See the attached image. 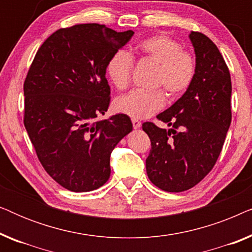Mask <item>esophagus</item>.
Here are the masks:
<instances>
[{
  "instance_id": "obj_1",
  "label": "esophagus",
  "mask_w": 252,
  "mask_h": 252,
  "mask_svg": "<svg viewBox=\"0 0 252 252\" xmlns=\"http://www.w3.org/2000/svg\"><path fill=\"white\" fill-rule=\"evenodd\" d=\"M132 124H133V128L134 129L140 128L141 125H142V124H141V122H139V120H137V119H133L132 120Z\"/></svg>"
}]
</instances>
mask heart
<instances>
[{"instance_id":"1","label":"heart","mask_w":252,"mask_h":252,"mask_svg":"<svg viewBox=\"0 0 252 252\" xmlns=\"http://www.w3.org/2000/svg\"><path fill=\"white\" fill-rule=\"evenodd\" d=\"M136 54L157 64L155 85L163 86L172 97L181 95L189 88L195 78L196 62L188 51L172 37L157 34L141 41L135 47ZM133 70V58L127 51L113 54L106 64V74L116 88L125 89L129 85ZM165 104V95L160 89L153 92L136 91L116 98L113 106L117 112L133 119L150 117Z\"/></svg>"}]
</instances>
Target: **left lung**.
Segmentation results:
<instances>
[{
	"label": "left lung",
	"instance_id": "left-lung-1",
	"mask_svg": "<svg viewBox=\"0 0 252 252\" xmlns=\"http://www.w3.org/2000/svg\"><path fill=\"white\" fill-rule=\"evenodd\" d=\"M189 40L196 57L194 80L174 104L157 116L172 127L142 125L151 142L148 178L170 192L188 190L212 170L232 120V81L221 54L204 34L191 32Z\"/></svg>",
	"mask_w": 252,
	"mask_h": 252
}]
</instances>
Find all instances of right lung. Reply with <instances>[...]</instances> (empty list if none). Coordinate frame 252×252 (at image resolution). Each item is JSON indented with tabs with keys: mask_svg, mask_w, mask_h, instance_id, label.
<instances>
[{
	"mask_svg": "<svg viewBox=\"0 0 252 252\" xmlns=\"http://www.w3.org/2000/svg\"><path fill=\"white\" fill-rule=\"evenodd\" d=\"M134 35L99 24L61 29L42 43L24 82V125L47 173L71 191L109 180L110 155L133 129L129 117L105 115L106 64Z\"/></svg>",
	"mask_w": 252,
	"mask_h": 252,
	"instance_id": "obj_1",
	"label": "right lung"
}]
</instances>
